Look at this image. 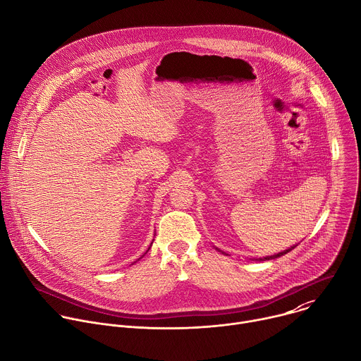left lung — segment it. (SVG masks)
<instances>
[{"instance_id": "obj_1", "label": "left lung", "mask_w": 361, "mask_h": 361, "mask_svg": "<svg viewBox=\"0 0 361 361\" xmlns=\"http://www.w3.org/2000/svg\"><path fill=\"white\" fill-rule=\"evenodd\" d=\"M293 248H295V245H293V247H290V248H287V250H284V251H281V252H279V254H274V255H267V257H263V259H255L257 262H266V260H273V259H277V257H281V255H284V254H287L288 251H291Z\"/></svg>"}]
</instances>
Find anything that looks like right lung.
<instances>
[{
	"label": "right lung",
	"instance_id": "1",
	"mask_svg": "<svg viewBox=\"0 0 361 361\" xmlns=\"http://www.w3.org/2000/svg\"><path fill=\"white\" fill-rule=\"evenodd\" d=\"M151 244H152V243H151ZM149 247H151V245H149ZM149 247H148V250H149Z\"/></svg>",
	"mask_w": 361,
	"mask_h": 361
}]
</instances>
